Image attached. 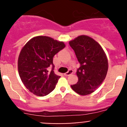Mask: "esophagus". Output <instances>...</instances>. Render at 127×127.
Wrapping results in <instances>:
<instances>
[{"label":"esophagus","instance_id":"1","mask_svg":"<svg viewBox=\"0 0 127 127\" xmlns=\"http://www.w3.org/2000/svg\"><path fill=\"white\" fill-rule=\"evenodd\" d=\"M72 74H73V71H72V70L70 69V70H69V71H67V72L65 73L64 75H66V76H69V75H71Z\"/></svg>","mask_w":127,"mask_h":127}]
</instances>
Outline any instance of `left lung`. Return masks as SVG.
<instances>
[{
	"mask_svg": "<svg viewBox=\"0 0 127 127\" xmlns=\"http://www.w3.org/2000/svg\"><path fill=\"white\" fill-rule=\"evenodd\" d=\"M80 66L77 70L78 82L71 85L80 95L93 93L103 82L108 70L107 57L100 45L87 35H80L69 42Z\"/></svg>",
	"mask_w": 127,
	"mask_h": 127,
	"instance_id": "left-lung-1",
	"label": "left lung"
}]
</instances>
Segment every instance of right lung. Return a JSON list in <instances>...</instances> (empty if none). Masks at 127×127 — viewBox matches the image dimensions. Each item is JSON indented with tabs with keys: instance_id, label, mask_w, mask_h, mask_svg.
<instances>
[{
	"instance_id": "1",
	"label": "right lung",
	"mask_w": 127,
	"mask_h": 127,
	"mask_svg": "<svg viewBox=\"0 0 127 127\" xmlns=\"http://www.w3.org/2000/svg\"><path fill=\"white\" fill-rule=\"evenodd\" d=\"M65 47L63 42L47 36L33 37L24 46L18 61L19 75L33 94L43 96L55 88L60 76L54 72L53 56ZM52 66L49 71V67Z\"/></svg>"
}]
</instances>
